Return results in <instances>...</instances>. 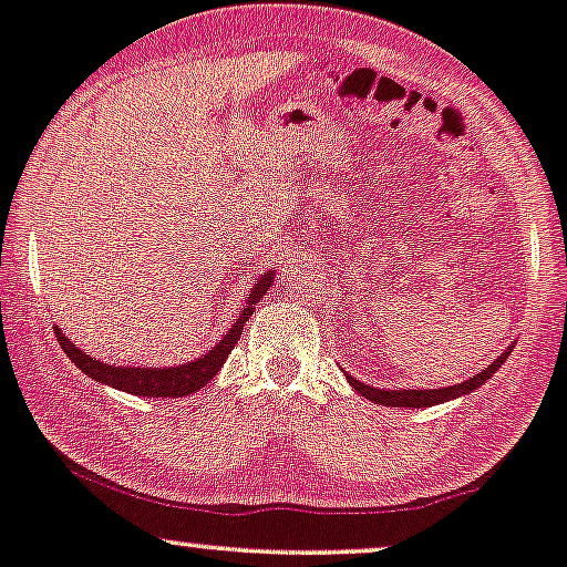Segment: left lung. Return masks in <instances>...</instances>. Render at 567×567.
Wrapping results in <instances>:
<instances>
[{"mask_svg":"<svg viewBox=\"0 0 567 567\" xmlns=\"http://www.w3.org/2000/svg\"><path fill=\"white\" fill-rule=\"evenodd\" d=\"M511 350H513V344L505 347V350L497 354V358L489 362L482 373L472 375V379H466L462 383H454V386H441V389H379V386H371V383H362L358 379H352L347 371H344V375H347V381H350V386L358 391L360 396H365L368 402L381 404V406H414V410H422V406L443 404V402H451V399L466 396V394H472V391H477L487 379H493L495 371H501V365L508 360Z\"/></svg>","mask_w":567,"mask_h":567,"instance_id":"8db88e82","label":"left lung"}]
</instances>
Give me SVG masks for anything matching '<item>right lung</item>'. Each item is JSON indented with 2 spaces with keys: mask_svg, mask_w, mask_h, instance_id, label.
Listing matches in <instances>:
<instances>
[{
  "mask_svg": "<svg viewBox=\"0 0 567 567\" xmlns=\"http://www.w3.org/2000/svg\"><path fill=\"white\" fill-rule=\"evenodd\" d=\"M275 271L277 269L264 271V275L251 285V290H248V300L246 306L240 308L238 319L233 321V327L225 331L223 339H217L213 350L192 362H181V365H171V368L109 365V362L90 358V354L82 352L78 344L70 342V339L62 334V329L59 327H54V334L59 339V344H62V350L66 352V358H70L74 365L87 375V379H95L97 383H105V386H113L118 391H126V394L147 396V399L194 394V391L207 386V383L217 375V371L223 368V362L228 360L230 350L240 339V331H244V323L251 319L256 303L267 296L271 282H275Z\"/></svg>",
  "mask_w": 567,
  "mask_h": 567,
  "instance_id": "1",
  "label": "right lung"
}]
</instances>
